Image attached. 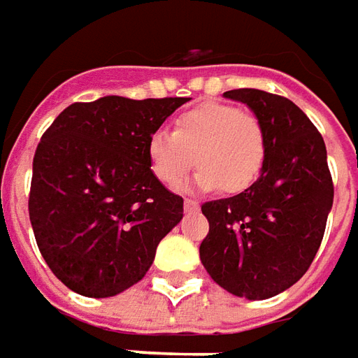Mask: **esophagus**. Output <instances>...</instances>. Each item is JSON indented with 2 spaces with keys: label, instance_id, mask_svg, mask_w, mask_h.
Here are the masks:
<instances>
[{
  "label": "esophagus",
  "instance_id": "obj_1",
  "mask_svg": "<svg viewBox=\"0 0 358 358\" xmlns=\"http://www.w3.org/2000/svg\"><path fill=\"white\" fill-rule=\"evenodd\" d=\"M184 210L188 211H198L199 210V203L198 201H196V199H186V201H184Z\"/></svg>",
  "mask_w": 358,
  "mask_h": 358
}]
</instances>
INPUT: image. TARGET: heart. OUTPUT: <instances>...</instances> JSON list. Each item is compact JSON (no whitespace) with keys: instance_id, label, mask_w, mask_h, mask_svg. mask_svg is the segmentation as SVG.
Listing matches in <instances>:
<instances>
[{"instance_id":"obj_1","label":"heart","mask_w":358,"mask_h":358,"mask_svg":"<svg viewBox=\"0 0 358 358\" xmlns=\"http://www.w3.org/2000/svg\"><path fill=\"white\" fill-rule=\"evenodd\" d=\"M152 176L176 188L198 162L194 188L239 194L261 176L266 162V133L257 115L229 103H201L174 119V131H155L147 141Z\"/></svg>"}]
</instances>
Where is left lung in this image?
Segmentation results:
<instances>
[{"label": "left lung", "mask_w": 358, "mask_h": 358, "mask_svg": "<svg viewBox=\"0 0 358 358\" xmlns=\"http://www.w3.org/2000/svg\"><path fill=\"white\" fill-rule=\"evenodd\" d=\"M223 96L245 103L266 133L259 180L233 198L201 206L210 233L199 259L233 296L266 300L310 268L333 206V182L320 131L288 97L241 87Z\"/></svg>", "instance_id": "left-lung-1"}]
</instances>
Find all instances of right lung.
Here are the masks:
<instances>
[{
    "label": "right lung",
    "mask_w": 358,
    "mask_h": 358,
    "mask_svg": "<svg viewBox=\"0 0 358 358\" xmlns=\"http://www.w3.org/2000/svg\"><path fill=\"white\" fill-rule=\"evenodd\" d=\"M189 97L72 103L36 147L29 217L58 280L87 298L143 280L184 199L152 176L148 137Z\"/></svg>",
    "instance_id": "right-lung-1"
}]
</instances>
